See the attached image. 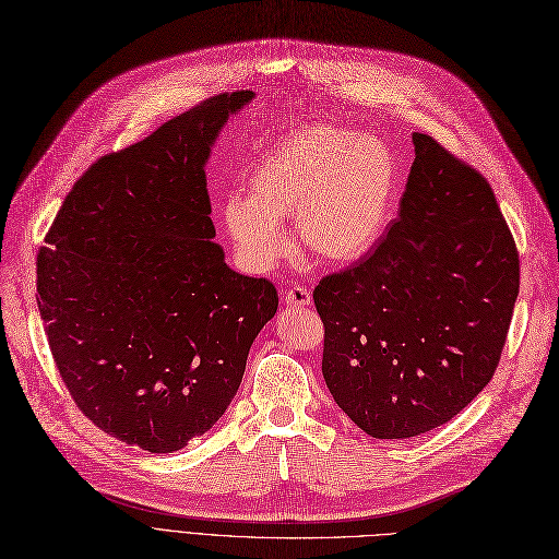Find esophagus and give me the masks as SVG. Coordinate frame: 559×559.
Returning <instances> with one entry per match:
<instances>
[{
	"instance_id": "obj_1",
	"label": "esophagus",
	"mask_w": 559,
	"mask_h": 559,
	"mask_svg": "<svg viewBox=\"0 0 559 559\" xmlns=\"http://www.w3.org/2000/svg\"><path fill=\"white\" fill-rule=\"evenodd\" d=\"M311 301H313V297H311V293L306 290L304 285H295V287H290V290L283 295V304L287 308H304V306H308Z\"/></svg>"
}]
</instances>
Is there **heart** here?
<instances>
[{
  "label": "heart",
  "mask_w": 559,
  "mask_h": 559,
  "mask_svg": "<svg viewBox=\"0 0 559 559\" xmlns=\"http://www.w3.org/2000/svg\"><path fill=\"white\" fill-rule=\"evenodd\" d=\"M399 186V160L384 140L311 123L262 154L248 198H227L221 221L253 272H269L290 251L281 223L287 216H295L304 251L329 264H355L384 239Z\"/></svg>",
  "instance_id": "heart-1"
}]
</instances>
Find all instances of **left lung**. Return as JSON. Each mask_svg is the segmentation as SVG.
I'll use <instances>...</instances> for the list:
<instances>
[{"instance_id": "8db88e82", "label": "left lung", "mask_w": 559, "mask_h": 559, "mask_svg": "<svg viewBox=\"0 0 559 559\" xmlns=\"http://www.w3.org/2000/svg\"><path fill=\"white\" fill-rule=\"evenodd\" d=\"M399 221L366 260L320 281L322 376L370 438L447 424L498 368L519 297V251L488 181L426 133Z\"/></svg>"}]
</instances>
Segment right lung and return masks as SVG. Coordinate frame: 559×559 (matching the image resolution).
<instances>
[{"mask_svg": "<svg viewBox=\"0 0 559 559\" xmlns=\"http://www.w3.org/2000/svg\"><path fill=\"white\" fill-rule=\"evenodd\" d=\"M251 90L218 94L82 175L36 262L59 376L90 421L152 453L204 436L276 316L266 278L227 266L204 165Z\"/></svg>", "mask_w": 559, "mask_h": 559, "instance_id": "1", "label": "right lung"}]
</instances>
